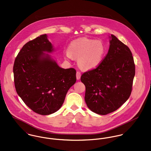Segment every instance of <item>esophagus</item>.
Wrapping results in <instances>:
<instances>
[{"mask_svg":"<svg viewBox=\"0 0 151 151\" xmlns=\"http://www.w3.org/2000/svg\"><path fill=\"white\" fill-rule=\"evenodd\" d=\"M81 72L77 71L76 72V79L78 80H79V79H81Z\"/></svg>","mask_w":151,"mask_h":151,"instance_id":"34e87169","label":"esophagus"}]
</instances>
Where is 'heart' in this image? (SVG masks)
I'll return each mask as SVG.
<instances>
[{"mask_svg":"<svg viewBox=\"0 0 151 151\" xmlns=\"http://www.w3.org/2000/svg\"><path fill=\"white\" fill-rule=\"evenodd\" d=\"M104 52L105 47L101 41L81 38L70 43L65 55L67 58H78L79 67L83 70H88L100 64Z\"/></svg>","mask_w":151,"mask_h":151,"instance_id":"b5f03b06","label":"heart"}]
</instances>
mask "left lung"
I'll use <instances>...</instances> for the list:
<instances>
[{"mask_svg": "<svg viewBox=\"0 0 151 151\" xmlns=\"http://www.w3.org/2000/svg\"><path fill=\"white\" fill-rule=\"evenodd\" d=\"M108 53L100 64L81 75L85 101L93 112L106 115L117 110L129 98L135 64L128 46L111 35Z\"/></svg>", "mask_w": 151, "mask_h": 151, "instance_id": "8db88e82", "label": "left lung"}]
</instances>
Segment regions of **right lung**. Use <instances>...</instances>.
<instances>
[{"label": "right lung", "mask_w": 151, "mask_h": 151, "mask_svg": "<svg viewBox=\"0 0 151 151\" xmlns=\"http://www.w3.org/2000/svg\"><path fill=\"white\" fill-rule=\"evenodd\" d=\"M52 47L47 35H41L23 45L13 67L17 93L32 110L43 116L60 109L76 81L74 68H61L48 55L43 56Z\"/></svg>", "instance_id": "obj_1"}]
</instances>
